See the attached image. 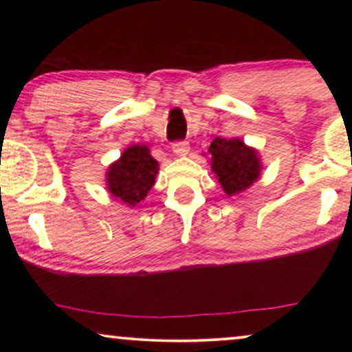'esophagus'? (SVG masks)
Returning <instances> with one entry per match:
<instances>
[{
    "mask_svg": "<svg viewBox=\"0 0 352 352\" xmlns=\"http://www.w3.org/2000/svg\"><path fill=\"white\" fill-rule=\"evenodd\" d=\"M173 152L176 153V155H187V153H189V151H190V146H189V142L187 141H177V142H175L173 144Z\"/></svg>",
    "mask_w": 352,
    "mask_h": 352,
    "instance_id": "esophagus-1",
    "label": "esophagus"
}]
</instances>
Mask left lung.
<instances>
[{
	"label": "left lung",
	"instance_id": "8db88e82",
	"mask_svg": "<svg viewBox=\"0 0 352 352\" xmlns=\"http://www.w3.org/2000/svg\"><path fill=\"white\" fill-rule=\"evenodd\" d=\"M211 170L228 195L248 189L261 175L258 152L237 138H214L208 148Z\"/></svg>",
	"mask_w": 352,
	"mask_h": 352
}]
</instances>
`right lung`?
I'll use <instances>...</instances> for the list:
<instances>
[{"label":"right lung","mask_w":352,"mask_h":352,"mask_svg":"<svg viewBox=\"0 0 352 352\" xmlns=\"http://www.w3.org/2000/svg\"><path fill=\"white\" fill-rule=\"evenodd\" d=\"M158 162L147 146H131L109 166L107 190L128 206H136L155 184Z\"/></svg>","instance_id":"right-lung-1"}]
</instances>
